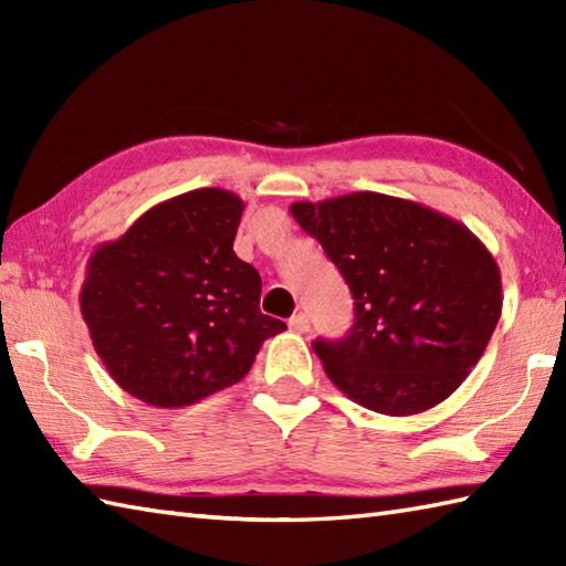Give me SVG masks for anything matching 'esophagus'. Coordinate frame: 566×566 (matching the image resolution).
<instances>
[{"label":"esophagus","instance_id":"esophagus-1","mask_svg":"<svg viewBox=\"0 0 566 566\" xmlns=\"http://www.w3.org/2000/svg\"><path fill=\"white\" fill-rule=\"evenodd\" d=\"M290 328L296 331V333H306L311 328V318L308 314H304V311H298V314H294L290 318Z\"/></svg>","mask_w":566,"mask_h":566}]
</instances>
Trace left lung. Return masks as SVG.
<instances>
[{
    "label": "left lung",
    "mask_w": 566,
    "mask_h": 566,
    "mask_svg": "<svg viewBox=\"0 0 566 566\" xmlns=\"http://www.w3.org/2000/svg\"><path fill=\"white\" fill-rule=\"evenodd\" d=\"M345 276L355 323L314 343L347 399L384 416H413L460 387L501 318V272L469 228L423 203L355 191L292 203Z\"/></svg>",
    "instance_id": "1"
}]
</instances>
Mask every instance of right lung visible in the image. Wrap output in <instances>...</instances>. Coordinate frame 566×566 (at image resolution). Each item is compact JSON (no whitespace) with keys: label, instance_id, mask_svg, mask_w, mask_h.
Wrapping results in <instances>:
<instances>
[{"label":"right lung","instance_id":"1","mask_svg":"<svg viewBox=\"0 0 566 566\" xmlns=\"http://www.w3.org/2000/svg\"><path fill=\"white\" fill-rule=\"evenodd\" d=\"M243 209L233 191L195 189L92 252L82 318L112 379L143 403L182 408L231 387L286 331L262 314L260 274L233 252Z\"/></svg>","mask_w":566,"mask_h":566}]
</instances>
